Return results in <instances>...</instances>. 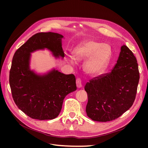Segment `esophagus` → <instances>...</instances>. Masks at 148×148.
<instances>
[{
    "instance_id": "34e87169",
    "label": "esophagus",
    "mask_w": 148,
    "mask_h": 148,
    "mask_svg": "<svg viewBox=\"0 0 148 148\" xmlns=\"http://www.w3.org/2000/svg\"><path fill=\"white\" fill-rule=\"evenodd\" d=\"M77 88H78L82 87V79H80V78H77Z\"/></svg>"
}]
</instances>
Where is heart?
I'll use <instances>...</instances> for the list:
<instances>
[{
	"label": "heart",
	"instance_id": "b5f03b06",
	"mask_svg": "<svg viewBox=\"0 0 148 148\" xmlns=\"http://www.w3.org/2000/svg\"><path fill=\"white\" fill-rule=\"evenodd\" d=\"M112 55V49L109 44L89 40L79 44L73 51L75 60L86 59L84 69L86 72L91 75H98L106 68ZM71 64L73 59H69Z\"/></svg>",
	"mask_w": 148,
	"mask_h": 148
}]
</instances>
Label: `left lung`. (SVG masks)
I'll use <instances>...</instances> for the list:
<instances>
[{
    "mask_svg": "<svg viewBox=\"0 0 148 148\" xmlns=\"http://www.w3.org/2000/svg\"><path fill=\"white\" fill-rule=\"evenodd\" d=\"M139 79L136 57L123 45L117 63L110 72L94 78L85 85L88 117L102 122L119 118L135 101Z\"/></svg>",
    "mask_w": 148,
    "mask_h": 148,
    "instance_id": "8db88e82",
    "label": "left lung"
}]
</instances>
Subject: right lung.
Masks as SVG:
<instances>
[{"mask_svg": "<svg viewBox=\"0 0 148 148\" xmlns=\"http://www.w3.org/2000/svg\"><path fill=\"white\" fill-rule=\"evenodd\" d=\"M63 36L39 33L18 49L13 56L9 83L17 107L33 119L52 120L59 115L65 97L77 90L73 74L65 75L56 69L40 75L30 69L31 53L47 49L57 58L64 59Z\"/></svg>", "mask_w": 148, "mask_h": 148, "instance_id": "right-lung-1", "label": "right lung"}]
</instances>
